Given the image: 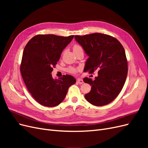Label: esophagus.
Returning <instances> with one entry per match:
<instances>
[{
  "label": "esophagus",
  "mask_w": 148,
  "mask_h": 148,
  "mask_svg": "<svg viewBox=\"0 0 148 148\" xmlns=\"http://www.w3.org/2000/svg\"><path fill=\"white\" fill-rule=\"evenodd\" d=\"M77 82L78 83H79V84H83V79H80V78H78V79H77Z\"/></svg>",
  "instance_id": "34e87169"
}]
</instances>
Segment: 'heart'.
<instances>
[{"instance_id":"b5f03b06","label":"heart","mask_w":148,"mask_h":148,"mask_svg":"<svg viewBox=\"0 0 148 148\" xmlns=\"http://www.w3.org/2000/svg\"><path fill=\"white\" fill-rule=\"evenodd\" d=\"M82 49L81 47H80L79 45H77V44H75V45H74L73 47V52L76 51H78L79 50V49ZM69 71L70 73H75L76 71H77V70H76L74 68H70L69 69Z\"/></svg>"}]
</instances>
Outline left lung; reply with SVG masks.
<instances>
[{
	"instance_id": "left-lung-1",
	"label": "left lung",
	"mask_w": 148,
	"mask_h": 148,
	"mask_svg": "<svg viewBox=\"0 0 148 148\" xmlns=\"http://www.w3.org/2000/svg\"><path fill=\"white\" fill-rule=\"evenodd\" d=\"M75 38L89 56L84 71L92 73L98 70L94 80L83 79L91 86L85 99L96 106L109 104L119 95L127 77L128 64L123 47L117 39L101 33L77 35Z\"/></svg>"
}]
</instances>
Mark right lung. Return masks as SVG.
Masks as SVG:
<instances>
[{
	"label": "right lung",
	"instance_id": "obj_1",
	"mask_svg": "<svg viewBox=\"0 0 148 148\" xmlns=\"http://www.w3.org/2000/svg\"><path fill=\"white\" fill-rule=\"evenodd\" d=\"M73 37L38 34L31 38L24 49L21 74L28 90L40 104L46 107L60 104L69 88L76 83L71 75L53 79L51 75L62 51Z\"/></svg>",
	"mask_w": 148,
	"mask_h": 148
}]
</instances>
